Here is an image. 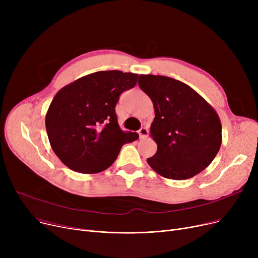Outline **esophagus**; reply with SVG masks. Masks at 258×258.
<instances>
[{
  "label": "esophagus",
  "mask_w": 258,
  "mask_h": 258,
  "mask_svg": "<svg viewBox=\"0 0 258 258\" xmlns=\"http://www.w3.org/2000/svg\"><path fill=\"white\" fill-rule=\"evenodd\" d=\"M148 133H150V132H148V127H146V126L141 127L139 130V136H140V138L143 139V138L148 137Z\"/></svg>",
  "instance_id": "1"
}]
</instances>
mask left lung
Instances as JSON below:
<instances>
[{"instance_id":"left-lung-1","label":"left lung","mask_w":258,"mask_h":258,"mask_svg":"<svg viewBox=\"0 0 258 258\" xmlns=\"http://www.w3.org/2000/svg\"><path fill=\"white\" fill-rule=\"evenodd\" d=\"M154 103L151 136L158 145L147 163L158 174L186 180L204 170L219 153L222 124L214 108L192 88L161 75H140Z\"/></svg>"}]
</instances>
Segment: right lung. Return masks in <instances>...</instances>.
Instances as JSON below:
<instances>
[{
	"label": "right lung",
	"instance_id": "1",
	"mask_svg": "<svg viewBox=\"0 0 258 258\" xmlns=\"http://www.w3.org/2000/svg\"><path fill=\"white\" fill-rule=\"evenodd\" d=\"M138 74L99 71L63 87L46 115L53 152L74 171L97 173L110 167L121 147L139 138L123 132L115 106L120 95L137 84Z\"/></svg>",
	"mask_w": 258,
	"mask_h": 258
}]
</instances>
